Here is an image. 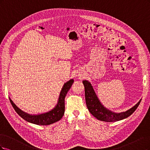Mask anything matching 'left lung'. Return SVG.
Instances as JSON below:
<instances>
[{"label": "left lung", "mask_w": 150, "mask_h": 150, "mask_svg": "<svg viewBox=\"0 0 150 150\" xmlns=\"http://www.w3.org/2000/svg\"><path fill=\"white\" fill-rule=\"evenodd\" d=\"M85 87V96L86 107L89 112L93 117L98 120L107 122H113L125 119L129 117L138 108L142 99L134 107L126 112L116 113L107 109L101 104L96 96L93 86L90 82L87 80H83Z\"/></svg>", "instance_id": "obj_1"}]
</instances>
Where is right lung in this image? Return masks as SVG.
I'll return each instance as SVG.
<instances>
[{
  "label": "right lung",
  "mask_w": 150,
  "mask_h": 150,
  "mask_svg": "<svg viewBox=\"0 0 150 150\" xmlns=\"http://www.w3.org/2000/svg\"><path fill=\"white\" fill-rule=\"evenodd\" d=\"M74 79H70L64 83L62 88L57 105L55 107L46 113L38 115H30L23 112L18 108L12 100L9 98L13 108L17 113L28 122L38 125H49L59 121L65 112V98L74 83Z\"/></svg>",
  "instance_id": "right-lung-1"
}]
</instances>
